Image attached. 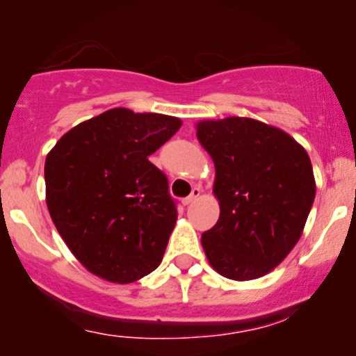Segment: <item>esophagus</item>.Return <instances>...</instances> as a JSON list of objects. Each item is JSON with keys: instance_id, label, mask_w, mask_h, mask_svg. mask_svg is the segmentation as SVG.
Segmentation results:
<instances>
[{"instance_id": "34e87169", "label": "esophagus", "mask_w": 356, "mask_h": 356, "mask_svg": "<svg viewBox=\"0 0 356 356\" xmlns=\"http://www.w3.org/2000/svg\"><path fill=\"white\" fill-rule=\"evenodd\" d=\"M199 196H201V188L194 186L191 194H189V196H188L186 199H184V204H191V202H194Z\"/></svg>"}]
</instances>
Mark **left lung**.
Instances as JSON below:
<instances>
[{
	"label": "left lung",
	"mask_w": 356,
	"mask_h": 356,
	"mask_svg": "<svg viewBox=\"0 0 356 356\" xmlns=\"http://www.w3.org/2000/svg\"><path fill=\"white\" fill-rule=\"evenodd\" d=\"M216 165L220 217L202 233L211 266L232 280L266 275L300 240L316 196L311 160L293 138L257 120L197 123Z\"/></svg>",
	"instance_id": "8db88e82"
}]
</instances>
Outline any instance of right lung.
Listing matches in <instances>:
<instances>
[{
  "mask_svg": "<svg viewBox=\"0 0 356 356\" xmlns=\"http://www.w3.org/2000/svg\"><path fill=\"white\" fill-rule=\"evenodd\" d=\"M179 126L175 116L113 108L67 131L47 155L48 212L92 274L131 284L157 269L178 212L149 155Z\"/></svg>",
  "mask_w": 356,
  "mask_h": 356,
  "instance_id": "right-lung-1",
  "label": "right lung"
}]
</instances>
